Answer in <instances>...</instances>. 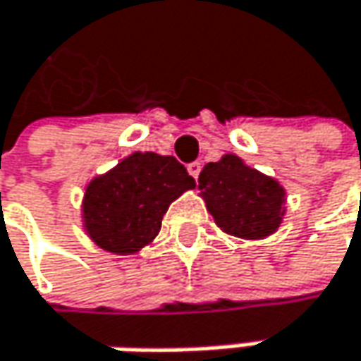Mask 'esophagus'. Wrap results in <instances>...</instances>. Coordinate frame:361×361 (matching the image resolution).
I'll return each instance as SVG.
<instances>
[{
	"label": "esophagus",
	"instance_id": "esophagus-1",
	"mask_svg": "<svg viewBox=\"0 0 361 361\" xmlns=\"http://www.w3.org/2000/svg\"><path fill=\"white\" fill-rule=\"evenodd\" d=\"M187 170H189V174L197 180V176H200V172H202V161H191V164L187 166Z\"/></svg>",
	"mask_w": 361,
	"mask_h": 361
}]
</instances>
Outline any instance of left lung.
Here are the masks:
<instances>
[{"mask_svg": "<svg viewBox=\"0 0 361 361\" xmlns=\"http://www.w3.org/2000/svg\"><path fill=\"white\" fill-rule=\"evenodd\" d=\"M200 191L216 224L241 239L272 235L285 216V189L233 154L203 166Z\"/></svg>", "mask_w": 361, "mask_h": 361, "instance_id": "1", "label": "left lung"}]
</instances>
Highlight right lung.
<instances>
[{
	"instance_id": "add662e5",
	"label": "right lung",
	"mask_w": 361,
	"mask_h": 361,
	"mask_svg": "<svg viewBox=\"0 0 361 361\" xmlns=\"http://www.w3.org/2000/svg\"><path fill=\"white\" fill-rule=\"evenodd\" d=\"M195 178L172 156L137 152L89 183L82 218L89 237L106 251L128 255L156 239L170 203Z\"/></svg>"
}]
</instances>
